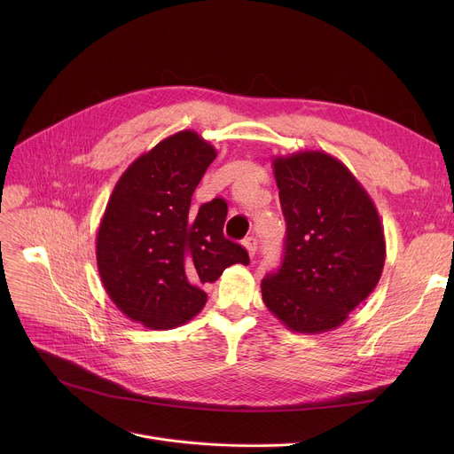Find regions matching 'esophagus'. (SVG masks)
Wrapping results in <instances>:
<instances>
[{"mask_svg": "<svg viewBox=\"0 0 454 454\" xmlns=\"http://www.w3.org/2000/svg\"><path fill=\"white\" fill-rule=\"evenodd\" d=\"M243 247L247 248L248 255H250V257H254V255H255V252H257V239H255V237H247V239L243 241Z\"/></svg>", "mask_w": 454, "mask_h": 454, "instance_id": "obj_1", "label": "esophagus"}]
</instances>
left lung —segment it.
Here are the masks:
<instances>
[{
    "label": "left lung",
    "instance_id": "8db88e82",
    "mask_svg": "<svg viewBox=\"0 0 454 454\" xmlns=\"http://www.w3.org/2000/svg\"><path fill=\"white\" fill-rule=\"evenodd\" d=\"M272 167L287 237L281 267L261 281V294L291 331H331L383 274V224L366 189L335 156L300 151L276 156Z\"/></svg>",
    "mask_w": 454,
    "mask_h": 454
}]
</instances>
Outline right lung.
<instances>
[{
    "label": "right lung",
    "instance_id": "1",
    "mask_svg": "<svg viewBox=\"0 0 454 454\" xmlns=\"http://www.w3.org/2000/svg\"><path fill=\"white\" fill-rule=\"evenodd\" d=\"M215 158L195 130L176 132L129 165L106 204L95 239L101 281L119 311L149 329L189 322L206 305V283L250 263L223 233V200L189 211Z\"/></svg>",
    "mask_w": 454,
    "mask_h": 454
}]
</instances>
